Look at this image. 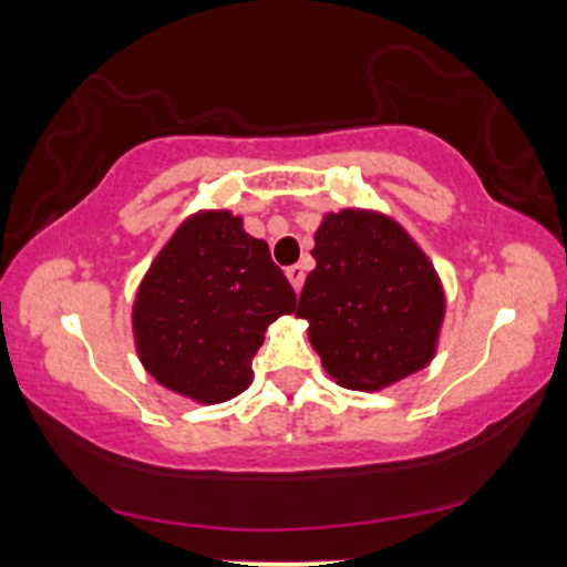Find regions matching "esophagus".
<instances>
[{
  "label": "esophagus",
  "instance_id": "1",
  "mask_svg": "<svg viewBox=\"0 0 567 567\" xmlns=\"http://www.w3.org/2000/svg\"><path fill=\"white\" fill-rule=\"evenodd\" d=\"M303 277H306V269L301 264H296V266H290L288 269V279H290V285H292V290H301L303 288Z\"/></svg>",
  "mask_w": 567,
  "mask_h": 567
}]
</instances>
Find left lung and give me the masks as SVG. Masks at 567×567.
I'll return each instance as SVG.
<instances>
[{
  "label": "left lung",
  "mask_w": 567,
  "mask_h": 567,
  "mask_svg": "<svg viewBox=\"0 0 567 567\" xmlns=\"http://www.w3.org/2000/svg\"><path fill=\"white\" fill-rule=\"evenodd\" d=\"M311 256L296 317L338 386L381 392L434 360L447 298L405 226L370 207L324 213Z\"/></svg>",
  "instance_id": "1"
}]
</instances>
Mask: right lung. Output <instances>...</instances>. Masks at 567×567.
I'll list each match as a JSON object with an SVG mask.
<instances>
[{
	"label": "right lung",
	"instance_id": "1",
	"mask_svg": "<svg viewBox=\"0 0 567 567\" xmlns=\"http://www.w3.org/2000/svg\"><path fill=\"white\" fill-rule=\"evenodd\" d=\"M292 311L296 292L243 216L197 210L135 290L133 341L154 381L197 405H218L250 386L266 330Z\"/></svg>",
	"mask_w": 567,
	"mask_h": 567
}]
</instances>
